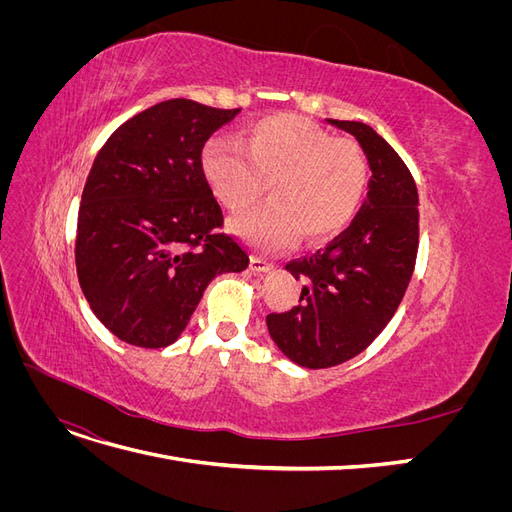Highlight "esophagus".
Returning <instances> with one entry per match:
<instances>
[{
    "label": "esophagus",
    "instance_id": "1",
    "mask_svg": "<svg viewBox=\"0 0 512 512\" xmlns=\"http://www.w3.org/2000/svg\"><path fill=\"white\" fill-rule=\"evenodd\" d=\"M250 269H252L254 273H267V271H271V269H273V265H271V262H267V260L258 258V256H252V260H250Z\"/></svg>",
    "mask_w": 512,
    "mask_h": 512
}]
</instances>
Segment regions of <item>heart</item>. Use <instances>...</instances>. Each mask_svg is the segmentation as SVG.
<instances>
[{
  "label": "heart",
  "instance_id": "b5f03b06",
  "mask_svg": "<svg viewBox=\"0 0 512 512\" xmlns=\"http://www.w3.org/2000/svg\"><path fill=\"white\" fill-rule=\"evenodd\" d=\"M205 181L230 211L250 207L269 181V203L232 220V230L260 252L288 247L303 232L322 241L359 211L369 181L363 149L294 115L252 123L241 136L211 138L200 156Z\"/></svg>",
  "mask_w": 512,
  "mask_h": 512
}]
</instances>
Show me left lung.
<instances>
[{
  "instance_id": "1",
  "label": "left lung",
  "mask_w": 512,
  "mask_h": 512,
  "mask_svg": "<svg viewBox=\"0 0 512 512\" xmlns=\"http://www.w3.org/2000/svg\"><path fill=\"white\" fill-rule=\"evenodd\" d=\"M327 123L356 138L371 179L342 235L286 265L305 282L299 305L267 316L275 346L307 369L346 363L374 342L404 299L418 250V192L404 160L367 123Z\"/></svg>"
}]
</instances>
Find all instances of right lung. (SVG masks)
I'll return each mask as SVG.
<instances>
[{
  "label": "right lung",
  "mask_w": 512,
  "mask_h": 512,
  "mask_svg": "<svg viewBox=\"0 0 512 512\" xmlns=\"http://www.w3.org/2000/svg\"><path fill=\"white\" fill-rule=\"evenodd\" d=\"M239 108L166 100L134 115L89 170L76 226V273L91 312L121 342L166 348L213 277L250 265L218 228L224 215L200 156Z\"/></svg>",
  "instance_id": "add662e5"
}]
</instances>
